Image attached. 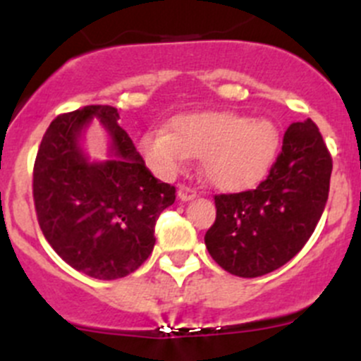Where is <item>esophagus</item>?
I'll return each mask as SVG.
<instances>
[{"mask_svg":"<svg viewBox=\"0 0 361 361\" xmlns=\"http://www.w3.org/2000/svg\"><path fill=\"white\" fill-rule=\"evenodd\" d=\"M178 197L181 201H192V199L197 197V192H195V188L187 187V185H180V188H178Z\"/></svg>","mask_w":361,"mask_h":361,"instance_id":"obj_1","label":"esophagus"}]
</instances>
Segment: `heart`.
<instances>
[{"label": "heart", "mask_w": 361, "mask_h": 361, "mask_svg": "<svg viewBox=\"0 0 361 361\" xmlns=\"http://www.w3.org/2000/svg\"><path fill=\"white\" fill-rule=\"evenodd\" d=\"M140 147L160 176H173L190 157H202V173L213 187L241 190L271 169L279 133L271 120H250L234 111H197L174 116L171 133H145Z\"/></svg>", "instance_id": "obj_1"}]
</instances>
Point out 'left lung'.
<instances>
[{
    "instance_id": "1",
    "label": "left lung",
    "mask_w": 361,
    "mask_h": 361,
    "mask_svg": "<svg viewBox=\"0 0 361 361\" xmlns=\"http://www.w3.org/2000/svg\"><path fill=\"white\" fill-rule=\"evenodd\" d=\"M330 174L332 157L316 123H292L257 188L214 195L216 220L204 235L213 260L239 278H258L292 260L322 218Z\"/></svg>"
}]
</instances>
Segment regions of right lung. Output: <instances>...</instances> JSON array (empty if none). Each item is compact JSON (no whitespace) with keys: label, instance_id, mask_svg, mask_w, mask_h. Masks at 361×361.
<instances>
[{"label":"right lung","instance_id":"right-lung-1","mask_svg":"<svg viewBox=\"0 0 361 361\" xmlns=\"http://www.w3.org/2000/svg\"><path fill=\"white\" fill-rule=\"evenodd\" d=\"M97 118L112 137L114 159L90 163L79 136ZM118 111L90 104L63 113L43 134L32 169V199L43 235L76 271L118 279L136 271L155 245V224L176 188L150 173Z\"/></svg>","mask_w":361,"mask_h":361}]
</instances>
